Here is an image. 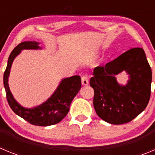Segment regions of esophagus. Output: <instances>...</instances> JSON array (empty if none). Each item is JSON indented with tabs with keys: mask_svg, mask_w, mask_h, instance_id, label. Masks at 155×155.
<instances>
[{
	"mask_svg": "<svg viewBox=\"0 0 155 155\" xmlns=\"http://www.w3.org/2000/svg\"><path fill=\"white\" fill-rule=\"evenodd\" d=\"M81 83L83 85H87L88 84V78L86 75H83L81 77Z\"/></svg>",
	"mask_w": 155,
	"mask_h": 155,
	"instance_id": "esophagus-1",
	"label": "esophagus"
}]
</instances>
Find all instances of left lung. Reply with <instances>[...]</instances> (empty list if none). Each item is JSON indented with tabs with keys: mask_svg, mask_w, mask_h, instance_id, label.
<instances>
[{
	"mask_svg": "<svg viewBox=\"0 0 155 155\" xmlns=\"http://www.w3.org/2000/svg\"><path fill=\"white\" fill-rule=\"evenodd\" d=\"M124 70L129 80L122 86L114 76ZM92 74L90 85L94 92L93 105L104 121L115 125L127 124L147 107L152 72L142 48L127 50L105 66L94 68Z\"/></svg>",
	"mask_w": 155,
	"mask_h": 155,
	"instance_id": "left-lung-1",
	"label": "left lung"
}]
</instances>
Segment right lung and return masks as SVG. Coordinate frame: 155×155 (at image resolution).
Instances as JSON below:
<instances>
[{"instance_id":"1","label":"right lung","mask_w":155,"mask_h":155,"mask_svg":"<svg viewBox=\"0 0 155 155\" xmlns=\"http://www.w3.org/2000/svg\"><path fill=\"white\" fill-rule=\"evenodd\" d=\"M39 44L35 41H27L21 42L14 49L8 57V65L4 74V86L8 105L14 113L32 125L47 127L58 124L67 116L72 100L81 87V81L78 75L64 78L56 91L45 102L31 109L21 106L15 99L8 86L11 68L15 58L21 50L42 49Z\"/></svg>"}]
</instances>
